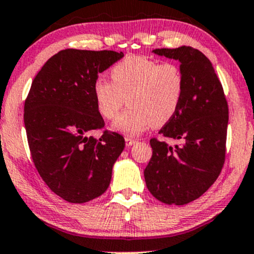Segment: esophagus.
I'll use <instances>...</instances> for the list:
<instances>
[{
	"label": "esophagus",
	"instance_id": "34e87169",
	"mask_svg": "<svg viewBox=\"0 0 254 254\" xmlns=\"http://www.w3.org/2000/svg\"><path fill=\"white\" fill-rule=\"evenodd\" d=\"M125 140H126V145L127 146H132V145H134L135 143H137V140H135V139H133L130 137H126V138H125Z\"/></svg>",
	"mask_w": 254,
	"mask_h": 254
}]
</instances>
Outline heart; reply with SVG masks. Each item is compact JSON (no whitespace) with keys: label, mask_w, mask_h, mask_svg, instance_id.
Here are the masks:
<instances>
[{"label":"heart","mask_w":254,"mask_h":254,"mask_svg":"<svg viewBox=\"0 0 254 254\" xmlns=\"http://www.w3.org/2000/svg\"><path fill=\"white\" fill-rule=\"evenodd\" d=\"M111 81L99 77L93 83L98 113L115 119L125 102L129 105L114 122V128L137 135L150 125L162 126L176 115L184 94V75L179 65L143 56H128L110 70Z\"/></svg>","instance_id":"b5f03b06"}]
</instances>
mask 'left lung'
<instances>
[{"label": "left lung", "instance_id": "obj_1", "mask_svg": "<svg viewBox=\"0 0 254 254\" xmlns=\"http://www.w3.org/2000/svg\"><path fill=\"white\" fill-rule=\"evenodd\" d=\"M155 54L181 62L184 94L170 121L161 128L172 146L150 139L152 156L144 170L146 187L167 204H187L200 197L215 182L225 161L228 102L212 63L196 48H161Z\"/></svg>", "mask_w": 254, "mask_h": 254}]
</instances>
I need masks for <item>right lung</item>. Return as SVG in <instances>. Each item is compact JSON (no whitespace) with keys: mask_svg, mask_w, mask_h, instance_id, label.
Instances as JSON below:
<instances>
[{"mask_svg":"<svg viewBox=\"0 0 254 254\" xmlns=\"http://www.w3.org/2000/svg\"><path fill=\"white\" fill-rule=\"evenodd\" d=\"M124 57L114 51L64 50L51 57L35 76L24 104L31 159L47 187L70 203H84L108 189L125 139L103 130L93 83Z\"/></svg>","mask_w":254,"mask_h":254,"instance_id":"add662e5","label":"right lung"}]
</instances>
